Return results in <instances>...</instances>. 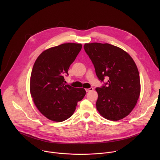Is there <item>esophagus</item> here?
Instances as JSON below:
<instances>
[{
  "label": "esophagus",
  "instance_id": "1",
  "mask_svg": "<svg viewBox=\"0 0 160 160\" xmlns=\"http://www.w3.org/2000/svg\"><path fill=\"white\" fill-rule=\"evenodd\" d=\"M93 89H94V88H93V87H90L89 88H86V89H85V90H86V92H90V91H92V90H93Z\"/></svg>",
  "mask_w": 160,
  "mask_h": 160
}]
</instances>
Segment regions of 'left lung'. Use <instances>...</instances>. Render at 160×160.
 <instances>
[{
  "instance_id": "1",
  "label": "left lung",
  "mask_w": 160,
  "mask_h": 160,
  "mask_svg": "<svg viewBox=\"0 0 160 160\" xmlns=\"http://www.w3.org/2000/svg\"><path fill=\"white\" fill-rule=\"evenodd\" d=\"M83 48L99 80L108 79L96 88L98 111L106 119H123L134 108L141 92L139 73L134 61L125 51L109 43H85Z\"/></svg>"
}]
</instances>
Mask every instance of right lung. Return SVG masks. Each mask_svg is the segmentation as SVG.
<instances>
[{
	"label": "right lung",
	"mask_w": 160,
	"mask_h": 160,
	"mask_svg": "<svg viewBox=\"0 0 160 160\" xmlns=\"http://www.w3.org/2000/svg\"><path fill=\"white\" fill-rule=\"evenodd\" d=\"M80 43H67L42 52L35 61L30 77V93L42 115L54 122L69 118L77 102L85 96L83 88L65 85L64 75L81 51Z\"/></svg>",
	"instance_id": "right-lung-1"
}]
</instances>
